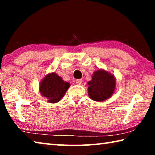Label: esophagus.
Masks as SVG:
<instances>
[{"label": "esophagus", "mask_w": 155, "mask_h": 155, "mask_svg": "<svg viewBox=\"0 0 155 155\" xmlns=\"http://www.w3.org/2000/svg\"><path fill=\"white\" fill-rule=\"evenodd\" d=\"M75 82L77 85H81V83H82V79H77L75 81Z\"/></svg>", "instance_id": "34e87169"}]
</instances>
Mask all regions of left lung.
<instances>
[{
	"mask_svg": "<svg viewBox=\"0 0 155 155\" xmlns=\"http://www.w3.org/2000/svg\"><path fill=\"white\" fill-rule=\"evenodd\" d=\"M87 85L90 98L94 101L103 102L114 94L116 79L114 74L103 69H99L94 72Z\"/></svg>",
	"mask_w": 155,
	"mask_h": 155,
	"instance_id": "obj_1",
	"label": "left lung"
}]
</instances>
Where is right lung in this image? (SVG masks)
<instances>
[{
	"label": "right lung",
	"mask_w": 155,
	"mask_h": 155,
	"mask_svg": "<svg viewBox=\"0 0 155 155\" xmlns=\"http://www.w3.org/2000/svg\"><path fill=\"white\" fill-rule=\"evenodd\" d=\"M70 86L69 83L64 81L55 72H51L41 81L39 90L48 103H56L61 101Z\"/></svg>",
	"instance_id": "add662e5"
}]
</instances>
